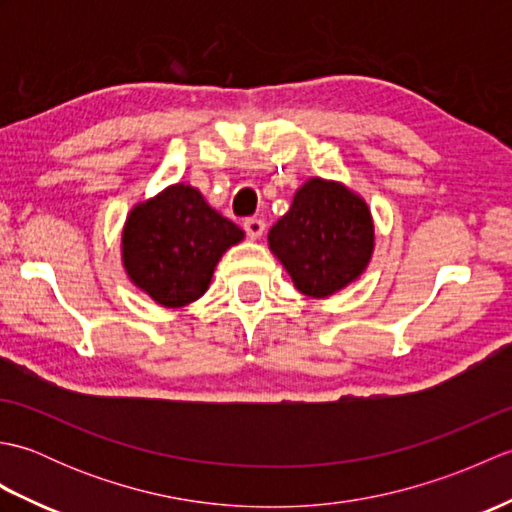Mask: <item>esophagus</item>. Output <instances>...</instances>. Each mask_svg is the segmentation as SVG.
Wrapping results in <instances>:
<instances>
[{
  "label": "esophagus",
  "mask_w": 512,
  "mask_h": 512,
  "mask_svg": "<svg viewBox=\"0 0 512 512\" xmlns=\"http://www.w3.org/2000/svg\"><path fill=\"white\" fill-rule=\"evenodd\" d=\"M244 231L250 239H259L266 231V222L262 220V217H248V220L244 222Z\"/></svg>",
  "instance_id": "esophagus-1"
}]
</instances>
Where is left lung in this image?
Returning a JSON list of instances; mask_svg holds the SVG:
<instances>
[{
	"label": "left lung",
	"mask_w": 512,
	"mask_h": 512,
	"mask_svg": "<svg viewBox=\"0 0 512 512\" xmlns=\"http://www.w3.org/2000/svg\"><path fill=\"white\" fill-rule=\"evenodd\" d=\"M268 246L299 292L330 297L361 277L372 259V213L343 184L312 178L270 228Z\"/></svg>",
	"instance_id": "obj_1"
}]
</instances>
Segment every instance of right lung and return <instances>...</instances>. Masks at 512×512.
Listing matches in <instances>:
<instances>
[{"instance_id":"obj_1","label":"right lung","mask_w":512,"mask_h":512,"mask_svg":"<svg viewBox=\"0 0 512 512\" xmlns=\"http://www.w3.org/2000/svg\"><path fill=\"white\" fill-rule=\"evenodd\" d=\"M244 231L226 220L189 184H173L138 204L123 228V264L129 279L165 308L200 299L226 248Z\"/></svg>"}]
</instances>
